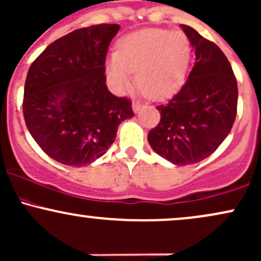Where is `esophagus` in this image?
<instances>
[{
    "mask_svg": "<svg viewBox=\"0 0 261 261\" xmlns=\"http://www.w3.org/2000/svg\"><path fill=\"white\" fill-rule=\"evenodd\" d=\"M141 108H142L141 102H139V101H134L133 102V109H134V111H135V113H137V111H139Z\"/></svg>",
    "mask_w": 261,
    "mask_h": 261,
    "instance_id": "34e87169",
    "label": "esophagus"
}]
</instances>
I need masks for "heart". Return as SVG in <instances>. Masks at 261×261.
<instances>
[{
  "label": "heart",
  "instance_id": "b5f03b06",
  "mask_svg": "<svg viewBox=\"0 0 261 261\" xmlns=\"http://www.w3.org/2000/svg\"><path fill=\"white\" fill-rule=\"evenodd\" d=\"M192 45L181 31L146 28L122 37L119 50L108 57L107 75L110 87L124 94L134 83L154 100L167 99L179 90L187 75Z\"/></svg>",
  "mask_w": 261,
  "mask_h": 261
}]
</instances>
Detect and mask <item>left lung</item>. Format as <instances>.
Here are the masks:
<instances>
[{"instance_id": "left-lung-1", "label": "left lung", "mask_w": 261, "mask_h": 261, "mask_svg": "<svg viewBox=\"0 0 261 261\" xmlns=\"http://www.w3.org/2000/svg\"><path fill=\"white\" fill-rule=\"evenodd\" d=\"M196 51V63L178 93L159 109V125L148 144L177 166L200 162L225 140L237 116L238 85L231 65L216 43L181 24Z\"/></svg>"}]
</instances>
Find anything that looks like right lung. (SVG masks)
<instances>
[{"mask_svg":"<svg viewBox=\"0 0 261 261\" xmlns=\"http://www.w3.org/2000/svg\"><path fill=\"white\" fill-rule=\"evenodd\" d=\"M119 24L79 28L50 43L24 84L23 116L39 147L56 161L82 167L107 153L131 100L111 94L105 61Z\"/></svg>","mask_w":261,"mask_h":261,"instance_id":"right-lung-1","label":"right lung"}]
</instances>
